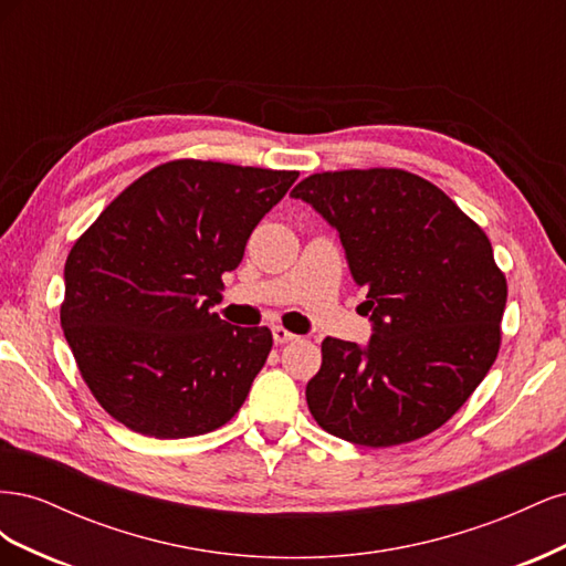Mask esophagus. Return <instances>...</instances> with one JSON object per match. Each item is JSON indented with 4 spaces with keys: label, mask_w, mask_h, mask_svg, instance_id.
Listing matches in <instances>:
<instances>
[{
    "label": "esophagus",
    "mask_w": 566,
    "mask_h": 566,
    "mask_svg": "<svg viewBox=\"0 0 566 566\" xmlns=\"http://www.w3.org/2000/svg\"><path fill=\"white\" fill-rule=\"evenodd\" d=\"M271 333H273V342H276V345H285V342L297 339V335L290 333L287 328H283V325H273Z\"/></svg>",
    "instance_id": "obj_1"
}]
</instances>
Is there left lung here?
Wrapping results in <instances>:
<instances>
[{
  "label": "left lung",
  "instance_id": "left-lung-1",
  "mask_svg": "<svg viewBox=\"0 0 566 566\" xmlns=\"http://www.w3.org/2000/svg\"><path fill=\"white\" fill-rule=\"evenodd\" d=\"M290 196L337 229L373 323L366 347L323 339L306 385L314 420L370 449L434 432L499 356L507 283L486 233L403 169L312 175Z\"/></svg>",
  "mask_w": 566,
  "mask_h": 566
}]
</instances>
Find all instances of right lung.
<instances>
[{
	"instance_id": "1",
	"label": "right lung",
	"mask_w": 566,
	"mask_h": 566,
	"mask_svg": "<svg viewBox=\"0 0 566 566\" xmlns=\"http://www.w3.org/2000/svg\"><path fill=\"white\" fill-rule=\"evenodd\" d=\"M300 172L172 160L127 186L65 260L61 328L82 380L129 430L212 432L243 406L271 352L269 328L210 310L221 276Z\"/></svg>"
}]
</instances>
